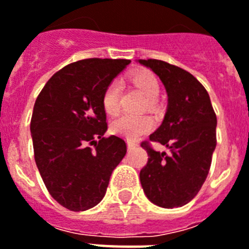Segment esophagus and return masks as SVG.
Masks as SVG:
<instances>
[{
  "label": "esophagus",
  "mask_w": 249,
  "mask_h": 249,
  "mask_svg": "<svg viewBox=\"0 0 249 249\" xmlns=\"http://www.w3.org/2000/svg\"><path fill=\"white\" fill-rule=\"evenodd\" d=\"M135 147H137V144H135V143L128 142V149H129V151H131V149H134Z\"/></svg>",
  "instance_id": "obj_1"
}]
</instances>
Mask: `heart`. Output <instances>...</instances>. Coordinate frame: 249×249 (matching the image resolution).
<instances>
[{
	"label": "heart",
	"mask_w": 249,
	"mask_h": 249,
	"mask_svg": "<svg viewBox=\"0 0 249 249\" xmlns=\"http://www.w3.org/2000/svg\"><path fill=\"white\" fill-rule=\"evenodd\" d=\"M134 86L141 90L144 98L148 102H155L160 94V83L153 74L148 71L137 72L131 78ZM121 84L119 80L112 82L106 87L102 96V106L107 114H116L119 110ZM153 126L152 119L148 116H131L123 114L112 120L111 131L116 135H120L128 141H137L145 133H148Z\"/></svg>",
	"instance_id": "heart-1"
}]
</instances>
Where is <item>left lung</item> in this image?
<instances>
[{
	"label": "left lung",
	"instance_id": "left-lung-1",
	"mask_svg": "<svg viewBox=\"0 0 249 249\" xmlns=\"http://www.w3.org/2000/svg\"><path fill=\"white\" fill-rule=\"evenodd\" d=\"M162 82L167 108L149 141L165 145L159 152L145 142L148 162L139 173L144 195L163 209L181 207L197 196L209 175L216 148L215 111L205 87L191 72L161 60H138Z\"/></svg>",
	"mask_w": 249,
	"mask_h": 249
}]
</instances>
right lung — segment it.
<instances>
[{"label": "right lung", "instance_id": "1", "mask_svg": "<svg viewBox=\"0 0 249 249\" xmlns=\"http://www.w3.org/2000/svg\"><path fill=\"white\" fill-rule=\"evenodd\" d=\"M129 64L111 58L69 64L46 83L34 104L30 134L36 163L50 195L70 211H86L102 201L126 153L124 139L104 137L102 96Z\"/></svg>", "mask_w": 249, "mask_h": 249}]
</instances>
